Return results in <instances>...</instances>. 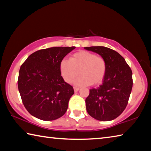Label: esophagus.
Here are the masks:
<instances>
[{
	"instance_id": "1",
	"label": "esophagus",
	"mask_w": 151,
	"mask_h": 151,
	"mask_svg": "<svg viewBox=\"0 0 151 151\" xmlns=\"http://www.w3.org/2000/svg\"><path fill=\"white\" fill-rule=\"evenodd\" d=\"M74 91H75V92H77L79 91V88L76 87V86H74Z\"/></svg>"
}]
</instances>
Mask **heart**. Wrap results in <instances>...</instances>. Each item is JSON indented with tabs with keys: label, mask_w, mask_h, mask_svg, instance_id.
<instances>
[{
	"label": "heart",
	"mask_w": 151,
	"mask_h": 151,
	"mask_svg": "<svg viewBox=\"0 0 151 151\" xmlns=\"http://www.w3.org/2000/svg\"><path fill=\"white\" fill-rule=\"evenodd\" d=\"M106 62L104 58L87 50L78 51L71 56L70 59H63L60 63L61 75L65 82L71 83L76 79L77 86L98 85L105 77Z\"/></svg>",
	"instance_id": "b5f03b06"
}]
</instances>
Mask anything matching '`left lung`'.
I'll return each instance as SVG.
<instances>
[{
	"label": "left lung",
	"instance_id": "obj_1",
	"mask_svg": "<svg viewBox=\"0 0 151 151\" xmlns=\"http://www.w3.org/2000/svg\"><path fill=\"white\" fill-rule=\"evenodd\" d=\"M85 49L104 58L107 65L102 85L90 89L85 100L86 111L99 121H112L127 105L132 87V70L124 58L115 50L104 47H85Z\"/></svg>",
	"mask_w": 151,
	"mask_h": 151
}]
</instances>
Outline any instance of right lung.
<instances>
[{"mask_svg": "<svg viewBox=\"0 0 151 151\" xmlns=\"http://www.w3.org/2000/svg\"><path fill=\"white\" fill-rule=\"evenodd\" d=\"M75 47H51L36 51L21 65L18 88L28 112L42 121H53L67 111L73 87L61 76L60 63Z\"/></svg>", "mask_w": 151, "mask_h": 151, "instance_id": "add662e5", "label": "right lung"}]
</instances>
